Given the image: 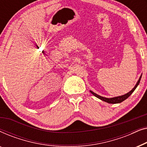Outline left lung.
<instances>
[{
  "mask_svg": "<svg viewBox=\"0 0 147 147\" xmlns=\"http://www.w3.org/2000/svg\"><path fill=\"white\" fill-rule=\"evenodd\" d=\"M141 77H142V76H140L139 80H138V81L137 82V83H136V86H134V88H133V89H132L130 92H128V93L124 94V95H123V96H118V97H114V98H104V97H102V96H100L99 95H98V94H95V93H94V92H93L92 91H90V92H91V93L93 94L94 96H95L96 98H99V99L102 100V101L108 102V103H109V104L120 103V102H123L124 100H125L126 99H127V98L129 97V96L132 94V92H133L134 90H135L136 87H137L138 85L140 83V79H141Z\"/></svg>",
  "mask_w": 147,
  "mask_h": 147,
  "instance_id": "1",
  "label": "left lung"
}]
</instances>
